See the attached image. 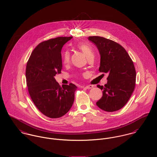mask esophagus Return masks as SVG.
<instances>
[{"label":"esophagus","instance_id":"obj_1","mask_svg":"<svg viewBox=\"0 0 157 157\" xmlns=\"http://www.w3.org/2000/svg\"><path fill=\"white\" fill-rule=\"evenodd\" d=\"M93 86H86V87H82V88H87V89H91V88H93Z\"/></svg>","mask_w":157,"mask_h":157}]
</instances>
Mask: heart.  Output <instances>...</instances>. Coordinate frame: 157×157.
<instances>
[{
    "instance_id": "obj_1",
    "label": "heart",
    "mask_w": 157,
    "mask_h": 157,
    "mask_svg": "<svg viewBox=\"0 0 157 157\" xmlns=\"http://www.w3.org/2000/svg\"><path fill=\"white\" fill-rule=\"evenodd\" d=\"M78 48L85 55V56L88 58L90 56L94 55L93 51L90 46L87 44L81 43L78 45ZM63 61L64 64H67L70 61V52L68 51H66L63 55Z\"/></svg>"
}]
</instances>
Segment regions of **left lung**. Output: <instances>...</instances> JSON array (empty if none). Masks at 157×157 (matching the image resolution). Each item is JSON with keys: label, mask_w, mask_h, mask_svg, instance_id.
Wrapping results in <instances>:
<instances>
[{"label": "left lung", "mask_w": 157, "mask_h": 157, "mask_svg": "<svg viewBox=\"0 0 157 157\" xmlns=\"http://www.w3.org/2000/svg\"><path fill=\"white\" fill-rule=\"evenodd\" d=\"M88 39L99 52V70L108 73L107 83L97 86L102 90L103 95L96 105L105 111H117L127 103L134 91L136 78L134 63L126 50L115 41L98 36Z\"/></svg>", "instance_id": "left-lung-1"}]
</instances>
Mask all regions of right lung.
I'll use <instances>...</instances> for the list:
<instances>
[{"mask_svg": "<svg viewBox=\"0 0 157 157\" xmlns=\"http://www.w3.org/2000/svg\"><path fill=\"white\" fill-rule=\"evenodd\" d=\"M72 36H61L41 42L31 53L26 69V83L36 108L49 118H59L71 108L77 87H61L55 76L62 69L61 50Z\"/></svg>", "mask_w": 157, "mask_h": 157, "instance_id": "right-lung-1", "label": "right lung"}]
</instances>
